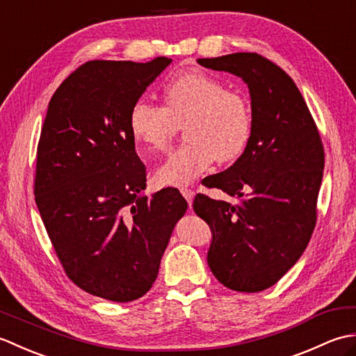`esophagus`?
<instances>
[{
  "label": "esophagus",
  "instance_id": "obj_1",
  "mask_svg": "<svg viewBox=\"0 0 356 356\" xmlns=\"http://www.w3.org/2000/svg\"><path fill=\"white\" fill-rule=\"evenodd\" d=\"M180 193H182V195L186 199V202H188V205H193V197H194V191L193 190H190V188H180Z\"/></svg>",
  "mask_w": 356,
  "mask_h": 356
}]
</instances>
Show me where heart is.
<instances>
[{"label": "heart", "instance_id": "heart-1", "mask_svg": "<svg viewBox=\"0 0 356 356\" xmlns=\"http://www.w3.org/2000/svg\"><path fill=\"white\" fill-rule=\"evenodd\" d=\"M165 105L138 99L128 111V130L148 153L162 151L177 125L184 127V147L156 170V182L180 186L193 182L211 163L232 162L246 149L252 133L251 108L241 95L226 90L223 82L203 70H186L162 88Z\"/></svg>", "mask_w": 356, "mask_h": 356}]
</instances>
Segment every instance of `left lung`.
I'll return each instance as SVG.
<instances>
[{"instance_id": "1", "label": "left lung", "mask_w": 356, "mask_h": 356, "mask_svg": "<svg viewBox=\"0 0 356 356\" xmlns=\"http://www.w3.org/2000/svg\"><path fill=\"white\" fill-rule=\"evenodd\" d=\"M197 63L241 78L252 116L243 154L228 170L205 179L207 186L240 203L203 194L193 203L213 234L208 266L232 291L260 292L298 261L311 240L324 170L323 143L300 90L269 59L232 53Z\"/></svg>"}]
</instances>
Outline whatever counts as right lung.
Listing matches in <instances>:
<instances>
[{"label": "right lung", "instance_id": "right-lung-1", "mask_svg": "<svg viewBox=\"0 0 356 356\" xmlns=\"http://www.w3.org/2000/svg\"><path fill=\"white\" fill-rule=\"evenodd\" d=\"M172 63L90 61L51 96L36 157L35 200L67 275L81 289L127 303L156 282L186 200L151 197L128 111Z\"/></svg>", "mask_w": 356, "mask_h": 356}]
</instances>
